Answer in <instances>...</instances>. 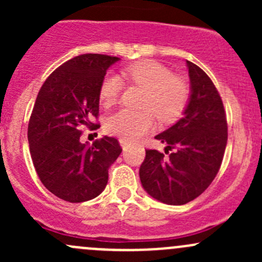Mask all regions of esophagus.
<instances>
[{"instance_id": "1", "label": "esophagus", "mask_w": 262, "mask_h": 262, "mask_svg": "<svg viewBox=\"0 0 262 262\" xmlns=\"http://www.w3.org/2000/svg\"><path fill=\"white\" fill-rule=\"evenodd\" d=\"M120 144H121V147H123L124 150H125L126 147H128V143H126V142L124 141V139H120Z\"/></svg>"}]
</instances>
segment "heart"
<instances>
[{
    "mask_svg": "<svg viewBox=\"0 0 262 262\" xmlns=\"http://www.w3.org/2000/svg\"><path fill=\"white\" fill-rule=\"evenodd\" d=\"M121 75L128 82L146 90L142 102V107L146 110L121 109L107 118L105 124L107 133L124 141H136L149 132L155 124V114L163 123L176 120L189 102V82L156 60H138L123 68ZM121 90L123 81L119 76L114 73L105 76L99 89L101 104L105 106L115 104Z\"/></svg>",
    "mask_w": 262,
    "mask_h": 262,
    "instance_id": "1",
    "label": "heart"
}]
</instances>
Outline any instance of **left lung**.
I'll list each match as a JSON object with an SVG mask.
<instances>
[{"label":"left lung","mask_w":262,"mask_h":262,"mask_svg":"<svg viewBox=\"0 0 262 262\" xmlns=\"http://www.w3.org/2000/svg\"><path fill=\"white\" fill-rule=\"evenodd\" d=\"M190 77L189 104L184 116L156 139L167 143L165 153L146 149L139 168L144 190L155 199L182 205L199 196L221 168L227 146L223 102L209 76L186 60Z\"/></svg>","instance_id":"1"}]
</instances>
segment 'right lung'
<instances>
[{"label":"right lung","instance_id":"1","mask_svg":"<svg viewBox=\"0 0 262 262\" xmlns=\"http://www.w3.org/2000/svg\"><path fill=\"white\" fill-rule=\"evenodd\" d=\"M118 57L81 54L53 71L41 86L28 126L31 160L52 194L82 203L104 191L109 167L121 153L113 137L81 143V126L99 116V89Z\"/></svg>","mask_w":262,"mask_h":262}]
</instances>
